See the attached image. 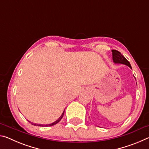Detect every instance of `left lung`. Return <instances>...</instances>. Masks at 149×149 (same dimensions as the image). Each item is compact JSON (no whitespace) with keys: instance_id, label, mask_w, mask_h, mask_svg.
I'll use <instances>...</instances> for the list:
<instances>
[{"instance_id":"left-lung-1","label":"left lung","mask_w":149,"mask_h":149,"mask_svg":"<svg viewBox=\"0 0 149 149\" xmlns=\"http://www.w3.org/2000/svg\"><path fill=\"white\" fill-rule=\"evenodd\" d=\"M112 59L115 63L125 64L126 65H128L130 68H132V66H131V64L129 62V61H128V60L126 59L119 51H118L116 50H112Z\"/></svg>"}]
</instances>
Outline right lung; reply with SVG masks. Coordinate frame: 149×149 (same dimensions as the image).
I'll list each match as a JSON object with an SVG mask.
<instances>
[{
    "mask_svg": "<svg viewBox=\"0 0 149 149\" xmlns=\"http://www.w3.org/2000/svg\"><path fill=\"white\" fill-rule=\"evenodd\" d=\"M64 112H63V113L62 114V115L60 116V117L58 118V119L56 121H55L54 122H53V123H50V124H47V125H42V124H36V123H32V122H29V121H28V122H29V123H31L32 125H37V126H42V127H49V126H52V125H55V124H56V123H58L60 120H61V119L62 118V117H63V116H64Z\"/></svg>",
    "mask_w": 149,
    "mask_h": 149,
    "instance_id": "obj_1",
    "label": "right lung"
}]
</instances>
